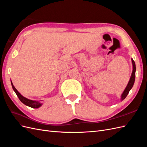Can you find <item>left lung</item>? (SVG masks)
Segmentation results:
<instances>
[{
    "label": "left lung",
    "mask_w": 147,
    "mask_h": 147,
    "mask_svg": "<svg viewBox=\"0 0 147 147\" xmlns=\"http://www.w3.org/2000/svg\"><path fill=\"white\" fill-rule=\"evenodd\" d=\"M132 61V74H131V76L130 78L129 81L127 86L126 87V88L124 89V91L123 92L121 96V101L123 100L124 99L126 98V96H127L129 92L131 90L133 85H134V83L135 82V78H136V64H135V62L132 59H131Z\"/></svg>",
    "instance_id": "1"
}]
</instances>
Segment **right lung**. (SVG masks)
I'll return each instance as SVG.
<instances>
[{
  "mask_svg": "<svg viewBox=\"0 0 147 147\" xmlns=\"http://www.w3.org/2000/svg\"><path fill=\"white\" fill-rule=\"evenodd\" d=\"M11 83L13 90H14V91L15 92L17 96L18 97L19 99L21 100V102H23L24 104H25L26 105H27L28 107H31V108H34V109H38V108L40 107H41L42 105L43 104L41 103V102L40 101L30 100V99L26 98V97H24V96H22L20 94V93L18 91V90L15 88V86H13V84L11 81Z\"/></svg>",
  "mask_w": 147,
  "mask_h": 147,
  "instance_id": "obj_1",
  "label": "right lung"
}]
</instances>
